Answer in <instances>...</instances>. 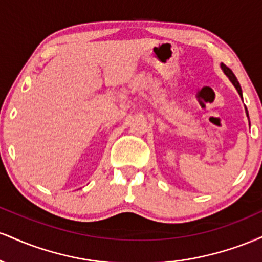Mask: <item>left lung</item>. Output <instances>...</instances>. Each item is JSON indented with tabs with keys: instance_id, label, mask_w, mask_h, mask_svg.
<instances>
[{
	"instance_id": "left-lung-1",
	"label": "left lung",
	"mask_w": 262,
	"mask_h": 262,
	"mask_svg": "<svg viewBox=\"0 0 262 262\" xmlns=\"http://www.w3.org/2000/svg\"><path fill=\"white\" fill-rule=\"evenodd\" d=\"M221 68H222V70L224 71V74L227 75L228 77H229V80L231 81V83H233L234 85V87H235L236 89V91H237V93H239L240 95V97L243 98V92H242V87H240V85H239V82H237V80H236V77H235V75L233 74V71L230 70L229 68H228V66H225L223 62H222L221 64ZM245 111H246V114H248V110H246V107H245ZM248 118H249V114H248Z\"/></svg>"
}]
</instances>
